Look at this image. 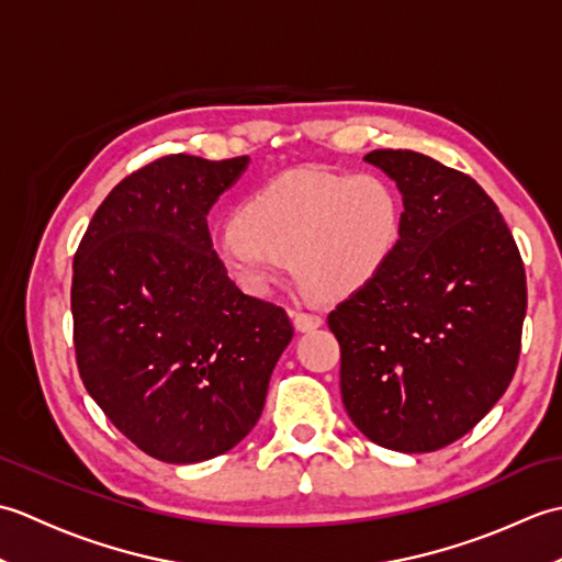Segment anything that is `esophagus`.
<instances>
[{
  "mask_svg": "<svg viewBox=\"0 0 562 562\" xmlns=\"http://www.w3.org/2000/svg\"><path fill=\"white\" fill-rule=\"evenodd\" d=\"M292 321H294V328L302 330V333H308V330H314V328L324 324V318H321L318 314H312V312H294Z\"/></svg>",
  "mask_w": 562,
  "mask_h": 562,
  "instance_id": "34e87169",
  "label": "esophagus"
}]
</instances>
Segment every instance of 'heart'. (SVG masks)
I'll use <instances>...</instances> for the list:
<instances>
[{
  "mask_svg": "<svg viewBox=\"0 0 562 562\" xmlns=\"http://www.w3.org/2000/svg\"><path fill=\"white\" fill-rule=\"evenodd\" d=\"M401 232V200L384 178L302 169L250 190L212 248L248 294H266L292 260L308 292L345 300L376 280Z\"/></svg>",
  "mask_w": 562,
  "mask_h": 562,
  "instance_id": "b5f03b06",
  "label": "heart"
}]
</instances>
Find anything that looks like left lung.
<instances>
[{
  "label": "left lung",
  "instance_id": "8db88e82",
  "mask_svg": "<svg viewBox=\"0 0 562 562\" xmlns=\"http://www.w3.org/2000/svg\"><path fill=\"white\" fill-rule=\"evenodd\" d=\"M364 161L403 193L386 268L328 314L345 411L376 445L437 451L479 425L519 362L527 274L491 195L413 149Z\"/></svg>",
  "mask_w": 562,
  "mask_h": 562
}]
</instances>
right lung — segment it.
<instances>
[{
    "instance_id": "right-lung-1",
    "label": "right lung",
    "mask_w": 562,
    "mask_h": 562,
    "mask_svg": "<svg viewBox=\"0 0 562 562\" xmlns=\"http://www.w3.org/2000/svg\"><path fill=\"white\" fill-rule=\"evenodd\" d=\"M248 157L166 154L125 176L71 262L75 355L105 417L149 457L195 463L258 423L294 328L212 250L207 212Z\"/></svg>"
}]
</instances>
